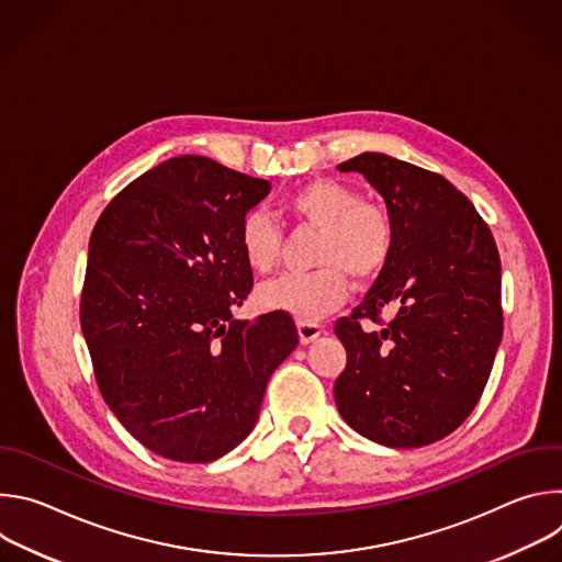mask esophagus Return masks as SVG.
Wrapping results in <instances>:
<instances>
[{"instance_id":"esophagus-1","label":"esophagus","mask_w":562,"mask_h":562,"mask_svg":"<svg viewBox=\"0 0 562 562\" xmlns=\"http://www.w3.org/2000/svg\"><path fill=\"white\" fill-rule=\"evenodd\" d=\"M323 325L317 323H308V319H297V334H300V342L302 345H308L313 342L319 334H323Z\"/></svg>"}]
</instances>
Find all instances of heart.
<instances>
[{
    "label": "heart",
    "mask_w": 562,
    "mask_h": 562,
    "mask_svg": "<svg viewBox=\"0 0 562 562\" xmlns=\"http://www.w3.org/2000/svg\"><path fill=\"white\" fill-rule=\"evenodd\" d=\"M284 209L300 222L323 228L311 273H286L265 282L258 300L267 308L286 311L297 319H317L342 304L349 295L353 273L360 280L375 278L393 249V224L389 213L338 180H313L295 189ZM239 249L251 269L269 273L278 265L280 231L276 220L251 209L239 222Z\"/></svg>",
    "instance_id": "1"
}]
</instances>
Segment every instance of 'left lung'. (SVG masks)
I'll return each instance as SVG.
<instances>
[{
  "instance_id": "obj_1",
  "label": "left lung",
  "mask_w": 562,
  "mask_h": 562,
  "mask_svg": "<svg viewBox=\"0 0 562 562\" xmlns=\"http://www.w3.org/2000/svg\"><path fill=\"white\" fill-rule=\"evenodd\" d=\"M384 198L393 249L364 300L336 323L347 367L334 395L345 423L397 449L456 431L477 405L503 338L501 258L475 206L442 176L384 153L338 165ZM382 307L396 317L380 333Z\"/></svg>"
}]
</instances>
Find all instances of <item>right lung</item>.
<instances>
[{
  "mask_svg": "<svg viewBox=\"0 0 562 562\" xmlns=\"http://www.w3.org/2000/svg\"><path fill=\"white\" fill-rule=\"evenodd\" d=\"M271 182L180 155L122 189L89 243L79 304L102 397L153 453L211 462L256 427L297 347L291 315L235 319L254 286L239 222Z\"/></svg>",
  "mask_w": 562,
  "mask_h": 562,
  "instance_id": "1",
  "label": "right lung"
}]
</instances>
